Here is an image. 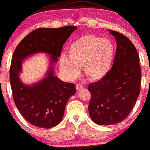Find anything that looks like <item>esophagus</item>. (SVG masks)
Instances as JSON below:
<instances>
[{
  "label": "esophagus",
  "instance_id": "esophagus-1",
  "mask_svg": "<svg viewBox=\"0 0 150 150\" xmlns=\"http://www.w3.org/2000/svg\"><path fill=\"white\" fill-rule=\"evenodd\" d=\"M83 88H84V86H83L82 84H78L76 85V89H77V91L81 90V89H82Z\"/></svg>",
  "mask_w": 150,
  "mask_h": 150
}]
</instances>
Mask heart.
I'll list each match as a JSON object with an SVG mask.
<instances>
[{
  "label": "heart",
  "instance_id": "obj_1",
  "mask_svg": "<svg viewBox=\"0 0 150 150\" xmlns=\"http://www.w3.org/2000/svg\"><path fill=\"white\" fill-rule=\"evenodd\" d=\"M115 55L114 43L109 39L88 35L78 38L68 48V57L61 56L59 67L68 79L75 78L79 68L91 81L103 79L111 71Z\"/></svg>",
  "mask_w": 150,
  "mask_h": 150
}]
</instances>
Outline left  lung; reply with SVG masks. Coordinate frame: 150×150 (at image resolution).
<instances>
[{"mask_svg":"<svg viewBox=\"0 0 150 150\" xmlns=\"http://www.w3.org/2000/svg\"><path fill=\"white\" fill-rule=\"evenodd\" d=\"M117 43L113 66L102 80L88 85L91 118L100 125L122 122L129 114L140 94L141 66L138 52L129 39L109 30Z\"/></svg>","mask_w":150,"mask_h":150,"instance_id":"8db88e82","label":"left lung"}]
</instances>
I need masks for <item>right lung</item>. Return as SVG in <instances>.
I'll list each match as a JSON object with an SVG mask.
<instances>
[{
  "label": "right lung",
  "instance_id": "1",
  "mask_svg": "<svg viewBox=\"0 0 150 150\" xmlns=\"http://www.w3.org/2000/svg\"><path fill=\"white\" fill-rule=\"evenodd\" d=\"M76 29L75 26L38 28L26 36L15 49L9 70L13 99L23 117L33 126L49 129L57 125L63 118L69 99L75 94V84L64 82L54 75V65L64 44ZM39 52L50 55L48 71L38 83L25 85L19 77L22 62Z\"/></svg>",
  "mask_w": 150,
  "mask_h": 150
}]
</instances>
